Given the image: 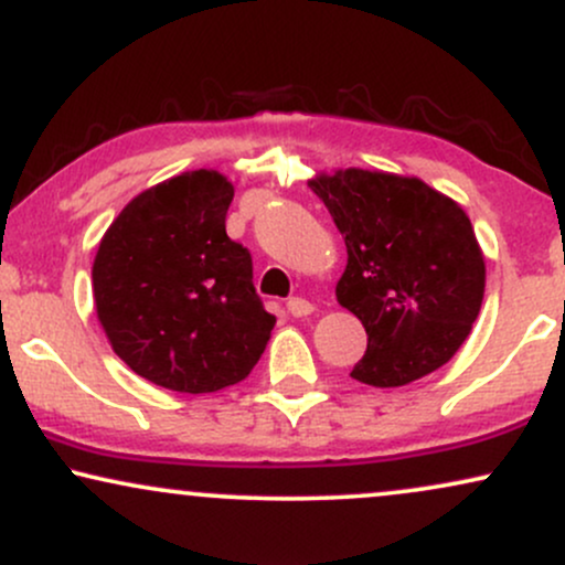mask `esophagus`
Listing matches in <instances>:
<instances>
[{
  "label": "esophagus",
  "instance_id": "obj_1",
  "mask_svg": "<svg viewBox=\"0 0 565 565\" xmlns=\"http://www.w3.org/2000/svg\"><path fill=\"white\" fill-rule=\"evenodd\" d=\"M287 310L295 319H305V316L313 313V302L302 300V297H291V300L287 302Z\"/></svg>",
  "mask_w": 565,
  "mask_h": 565
}]
</instances>
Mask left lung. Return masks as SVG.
Listing matches in <instances>:
<instances>
[{"mask_svg":"<svg viewBox=\"0 0 565 565\" xmlns=\"http://www.w3.org/2000/svg\"><path fill=\"white\" fill-rule=\"evenodd\" d=\"M308 183L345 238L337 300L369 337L350 377L401 387L449 364L486 289L468 212L412 174L348 167L316 172Z\"/></svg>","mask_w":565,"mask_h":565,"instance_id":"8db88e82","label":"left lung"}]
</instances>
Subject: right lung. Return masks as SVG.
<instances>
[{"instance_id":"obj_1","label":"right lung","mask_w":565,"mask_h":565,"mask_svg":"<svg viewBox=\"0 0 565 565\" xmlns=\"http://www.w3.org/2000/svg\"><path fill=\"white\" fill-rule=\"evenodd\" d=\"M233 183L180 172L135 196L97 244L95 313L135 374L178 393H215L260 361L276 319L252 257L225 233Z\"/></svg>"}]
</instances>
